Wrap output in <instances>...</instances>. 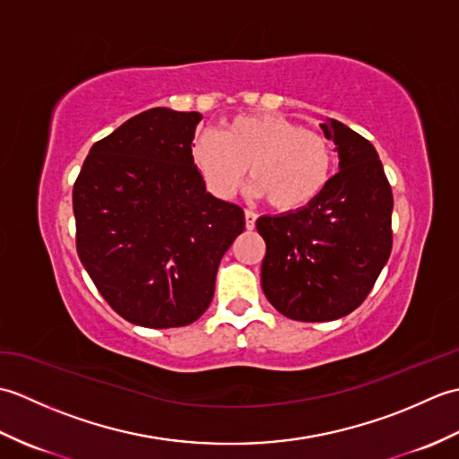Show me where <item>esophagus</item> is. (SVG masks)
Here are the masks:
<instances>
[{
    "label": "esophagus",
    "instance_id": "34e87169",
    "mask_svg": "<svg viewBox=\"0 0 459 459\" xmlns=\"http://www.w3.org/2000/svg\"><path fill=\"white\" fill-rule=\"evenodd\" d=\"M245 221H247V229H248V230L255 229V227H256V212L247 211V212H245Z\"/></svg>",
    "mask_w": 459,
    "mask_h": 459
}]
</instances>
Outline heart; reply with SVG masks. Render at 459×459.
I'll return each mask as SVG.
<instances>
[{"instance_id": "heart-1", "label": "heart", "mask_w": 459, "mask_h": 459, "mask_svg": "<svg viewBox=\"0 0 459 459\" xmlns=\"http://www.w3.org/2000/svg\"><path fill=\"white\" fill-rule=\"evenodd\" d=\"M191 160L204 185L230 197L248 169L252 195L280 212H294L325 191L335 169V153L324 134L306 130L280 114H242L201 132Z\"/></svg>"}]
</instances>
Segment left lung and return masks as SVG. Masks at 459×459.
Here are the masks:
<instances>
[{"label":"left lung","instance_id":"left-lung-1","mask_svg":"<svg viewBox=\"0 0 459 459\" xmlns=\"http://www.w3.org/2000/svg\"><path fill=\"white\" fill-rule=\"evenodd\" d=\"M339 173L307 207L264 214L262 290L281 316L333 321L363 304L393 248V191L373 143L345 124H321Z\"/></svg>","mask_w":459,"mask_h":459}]
</instances>
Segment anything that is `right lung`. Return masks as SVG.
Returning a JSON list of instances; mask_svg holds the SVG:
<instances>
[{
  "mask_svg": "<svg viewBox=\"0 0 459 459\" xmlns=\"http://www.w3.org/2000/svg\"><path fill=\"white\" fill-rule=\"evenodd\" d=\"M199 112L152 108L96 142L73 189L76 250L134 325L183 327L207 311L245 211L204 187L191 160Z\"/></svg>",
  "mask_w": 459,
  "mask_h": 459,
  "instance_id": "add662e5",
  "label": "right lung"
}]
</instances>
